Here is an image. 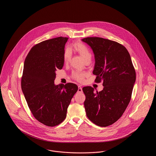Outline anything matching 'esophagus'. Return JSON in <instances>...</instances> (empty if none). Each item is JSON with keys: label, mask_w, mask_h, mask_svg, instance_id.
<instances>
[{"label": "esophagus", "mask_w": 156, "mask_h": 156, "mask_svg": "<svg viewBox=\"0 0 156 156\" xmlns=\"http://www.w3.org/2000/svg\"><path fill=\"white\" fill-rule=\"evenodd\" d=\"M78 92H79V93H82V88L81 86V85H78Z\"/></svg>", "instance_id": "obj_1"}]
</instances>
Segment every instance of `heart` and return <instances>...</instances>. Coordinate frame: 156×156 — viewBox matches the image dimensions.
<instances>
[{
	"label": "heart",
	"mask_w": 156,
	"mask_h": 156,
	"mask_svg": "<svg viewBox=\"0 0 156 156\" xmlns=\"http://www.w3.org/2000/svg\"><path fill=\"white\" fill-rule=\"evenodd\" d=\"M72 49L78 52L81 56L83 59L85 61V62L88 61H91L92 59V54L90 51L89 48L86 45L84 44L81 42H76L74 43L73 47ZM71 57V52L69 50H66L64 52L63 55V59L64 62L67 64ZM85 76V73L78 71H75L72 73V76L75 80L79 82H81L83 80V78Z\"/></svg>",
	"instance_id": "heart-1"
}]
</instances>
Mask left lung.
<instances>
[{
	"mask_svg": "<svg viewBox=\"0 0 156 156\" xmlns=\"http://www.w3.org/2000/svg\"><path fill=\"white\" fill-rule=\"evenodd\" d=\"M82 41L95 55V82H103L104 87L96 92L91 87L82 88L87 116L98 126L111 125L122 116L132 97L136 71L130 55L123 45L108 39L87 37Z\"/></svg>",
	"mask_w": 156,
	"mask_h": 156,
	"instance_id": "left-lung-1",
	"label": "left lung"
}]
</instances>
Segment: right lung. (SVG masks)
I'll use <instances>...</instances> for the list:
<instances>
[{"instance_id":"obj_1","label":"right lung","mask_w":156,"mask_h":156,"mask_svg":"<svg viewBox=\"0 0 156 156\" xmlns=\"http://www.w3.org/2000/svg\"><path fill=\"white\" fill-rule=\"evenodd\" d=\"M68 39L57 37L35 45L24 63L23 93L34 117L46 126H57L64 120L67 108L78 90V86L73 83L54 84L55 71L64 66Z\"/></svg>"}]
</instances>
